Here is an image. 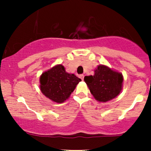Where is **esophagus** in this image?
Here are the masks:
<instances>
[{
    "mask_svg": "<svg viewBox=\"0 0 151 151\" xmlns=\"http://www.w3.org/2000/svg\"><path fill=\"white\" fill-rule=\"evenodd\" d=\"M79 78H81V79H82V80H83V79H84V74H80V75H79Z\"/></svg>",
    "mask_w": 151,
    "mask_h": 151,
    "instance_id": "1",
    "label": "esophagus"
}]
</instances>
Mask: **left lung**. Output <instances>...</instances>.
<instances>
[{
  "instance_id": "1",
  "label": "left lung",
  "mask_w": 151,
  "mask_h": 151,
  "mask_svg": "<svg viewBox=\"0 0 151 151\" xmlns=\"http://www.w3.org/2000/svg\"><path fill=\"white\" fill-rule=\"evenodd\" d=\"M84 80L95 99L106 102L120 93L124 79L122 74L101 65L95 70L93 76H85Z\"/></svg>"
}]
</instances>
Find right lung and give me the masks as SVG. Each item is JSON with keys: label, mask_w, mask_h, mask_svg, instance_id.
Instances as JSON below:
<instances>
[{"label": "right lung", "mask_w": 151, "mask_h": 151, "mask_svg": "<svg viewBox=\"0 0 151 151\" xmlns=\"http://www.w3.org/2000/svg\"><path fill=\"white\" fill-rule=\"evenodd\" d=\"M81 81L74 74L66 72L64 66L58 65L42 74L40 87L46 97L57 103H62L70 97Z\"/></svg>", "instance_id": "1"}]
</instances>
